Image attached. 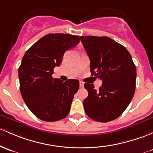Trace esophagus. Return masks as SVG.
<instances>
[{"label": "esophagus", "mask_w": 153, "mask_h": 153, "mask_svg": "<svg viewBox=\"0 0 153 153\" xmlns=\"http://www.w3.org/2000/svg\"><path fill=\"white\" fill-rule=\"evenodd\" d=\"M79 85H80V87H83L84 86V83L83 81H80L79 82Z\"/></svg>", "instance_id": "obj_1"}]
</instances>
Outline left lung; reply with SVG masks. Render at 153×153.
Listing matches in <instances>:
<instances>
[{
    "instance_id": "1",
    "label": "left lung",
    "mask_w": 153,
    "mask_h": 153,
    "mask_svg": "<svg viewBox=\"0 0 153 153\" xmlns=\"http://www.w3.org/2000/svg\"><path fill=\"white\" fill-rule=\"evenodd\" d=\"M90 59V72L102 81L99 90L85 83L88 97L83 100L86 115L108 123L118 118L131 102L136 89V68L123 45L107 36H81Z\"/></svg>"
}]
</instances>
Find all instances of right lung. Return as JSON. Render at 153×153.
Segmentation results:
<instances>
[{"instance_id": "1", "label": "right lung", "mask_w": 153, "mask_h": 153, "mask_svg": "<svg viewBox=\"0 0 153 153\" xmlns=\"http://www.w3.org/2000/svg\"><path fill=\"white\" fill-rule=\"evenodd\" d=\"M79 36L48 33L25 52L18 70L22 99L30 111L43 121L55 122L68 115L79 81L53 78V69L64 53L79 43Z\"/></svg>"}]
</instances>
